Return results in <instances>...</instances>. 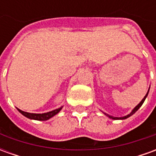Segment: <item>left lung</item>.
<instances>
[{
    "label": "left lung",
    "instance_id": "8db88e82",
    "mask_svg": "<svg viewBox=\"0 0 156 156\" xmlns=\"http://www.w3.org/2000/svg\"><path fill=\"white\" fill-rule=\"evenodd\" d=\"M149 91H150V88L148 89L147 94H145V96H144V98H143V99H142V100H141V101L140 102V104H139V105H136V106H135V107H134V108H133V109H132V111H131L130 113L129 114V115H125V116H123V117H114V116H111V115H108V114H106V113H105V112H103V111H102V112H103V113H104V114H105V115H106L107 117H108V118H109V119H115V120H118V119H127V118L130 117L131 115H134V113L137 111L138 109H139V108H140L141 106H142V105H143V103H144V100H145V98H146V97H147V96H148Z\"/></svg>",
    "mask_w": 156,
    "mask_h": 156
}]
</instances>
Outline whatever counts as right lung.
I'll use <instances>...</instances> for the list:
<instances>
[{
    "instance_id": "obj_1",
    "label": "right lung",
    "mask_w": 156,
    "mask_h": 156,
    "mask_svg": "<svg viewBox=\"0 0 156 156\" xmlns=\"http://www.w3.org/2000/svg\"><path fill=\"white\" fill-rule=\"evenodd\" d=\"M62 108V106L60 108H56L54 110L51 111L47 112V113H43V114H33V113H28V112H24L17 108L18 110L22 115H24L25 117L28 118L30 119H34V120H40V121H46L48 120L49 119H51L56 115H58L59 112L61 111V109Z\"/></svg>"
}]
</instances>
